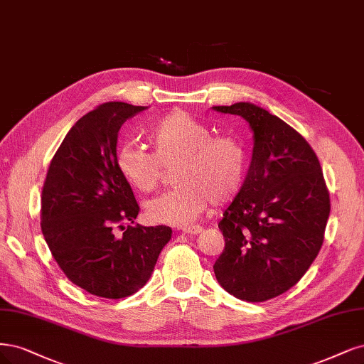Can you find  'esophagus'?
Returning a JSON list of instances; mask_svg holds the SVG:
<instances>
[{
  "label": "esophagus",
  "instance_id": "obj_1",
  "mask_svg": "<svg viewBox=\"0 0 364 364\" xmlns=\"http://www.w3.org/2000/svg\"><path fill=\"white\" fill-rule=\"evenodd\" d=\"M202 230H203L202 225H188V228L182 229V232L186 235H198L202 233Z\"/></svg>",
  "mask_w": 364,
  "mask_h": 364
}]
</instances>
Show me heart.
Instances as JSON below:
<instances>
[{
	"label": "heart",
	"mask_w": 364,
	"mask_h": 364,
	"mask_svg": "<svg viewBox=\"0 0 364 364\" xmlns=\"http://www.w3.org/2000/svg\"><path fill=\"white\" fill-rule=\"evenodd\" d=\"M147 140L152 152L127 144L117 150L114 162L123 181L141 194L156 190L162 168L176 167L173 176L176 188L144 205L150 223L190 224L210 202L223 206L240 194L247 155L235 136L212 135L206 123L176 109L152 124Z\"/></svg>",
	"instance_id": "b5f03b06"
}]
</instances>
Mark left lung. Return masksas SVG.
Masks as SVG:
<instances>
[{
  "label": "left lung",
  "instance_id": "obj_1",
  "mask_svg": "<svg viewBox=\"0 0 364 364\" xmlns=\"http://www.w3.org/2000/svg\"><path fill=\"white\" fill-rule=\"evenodd\" d=\"M212 108L245 119L255 140L244 185L218 223L225 245L214 272L230 295L262 303L289 291L316 259L330 194L316 154L286 122L250 102Z\"/></svg>",
  "mask_w": 364,
  "mask_h": 364
}]
</instances>
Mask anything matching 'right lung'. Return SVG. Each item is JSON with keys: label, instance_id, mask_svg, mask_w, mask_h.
I'll list each match as a JSON object with an SVG mask.
<instances>
[{"label": "right lung", "instance_id": "1", "mask_svg": "<svg viewBox=\"0 0 364 364\" xmlns=\"http://www.w3.org/2000/svg\"><path fill=\"white\" fill-rule=\"evenodd\" d=\"M146 108L105 102L87 112L60 144L43 183L45 241L66 277L96 296L141 289L171 237L167 225L134 224L140 206L114 162L122 124Z\"/></svg>", "mask_w": 364, "mask_h": 364}]
</instances>
